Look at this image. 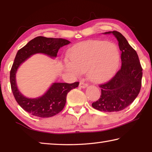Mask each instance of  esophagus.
<instances>
[{"label": "esophagus", "mask_w": 152, "mask_h": 152, "mask_svg": "<svg viewBox=\"0 0 152 152\" xmlns=\"http://www.w3.org/2000/svg\"><path fill=\"white\" fill-rule=\"evenodd\" d=\"M79 86L82 88H85L86 87L88 86V84L86 83V82H84L83 81H80L79 84Z\"/></svg>", "instance_id": "34e87169"}]
</instances>
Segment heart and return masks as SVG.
<instances>
[{
  "instance_id": "1",
  "label": "heart",
  "mask_w": 152,
  "mask_h": 152,
  "mask_svg": "<svg viewBox=\"0 0 152 152\" xmlns=\"http://www.w3.org/2000/svg\"><path fill=\"white\" fill-rule=\"evenodd\" d=\"M64 66L76 75L87 70L88 78L95 82L106 81L112 77L119 64L120 52L117 45L102 40H92L74 45L69 50Z\"/></svg>"
}]
</instances>
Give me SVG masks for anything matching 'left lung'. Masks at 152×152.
Instances as JSON below:
<instances>
[{"label": "left lung", "instance_id": "obj_1", "mask_svg": "<svg viewBox=\"0 0 152 152\" xmlns=\"http://www.w3.org/2000/svg\"><path fill=\"white\" fill-rule=\"evenodd\" d=\"M104 33H113L117 38L121 51V68L109 81L100 84L101 97L92 106L100 111L118 112L132 104L140 93L143 69L137 52L121 33L117 31Z\"/></svg>", "mask_w": 152, "mask_h": 152}]
</instances>
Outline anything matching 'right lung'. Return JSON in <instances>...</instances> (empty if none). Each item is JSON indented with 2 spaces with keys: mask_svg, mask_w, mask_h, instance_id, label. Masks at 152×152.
Returning <instances> with one entry per match:
<instances>
[{
  "mask_svg": "<svg viewBox=\"0 0 152 152\" xmlns=\"http://www.w3.org/2000/svg\"><path fill=\"white\" fill-rule=\"evenodd\" d=\"M70 43L61 38H48L39 36L31 40L17 51L10 72L11 90L17 103L25 111L33 116L46 118L57 115L62 110L66 102L67 94L79 85V82L72 84L53 83L43 96L29 99L23 96L18 90L16 83V72L20 64L35 53H44L51 58L57 56L59 49Z\"/></svg>",
  "mask_w": 152,
  "mask_h": 152,
  "instance_id": "add662e5",
  "label": "right lung"
}]
</instances>
